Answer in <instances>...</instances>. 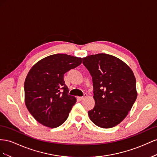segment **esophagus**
I'll return each mask as SVG.
<instances>
[{
  "label": "esophagus",
  "instance_id": "1",
  "mask_svg": "<svg viewBox=\"0 0 157 157\" xmlns=\"http://www.w3.org/2000/svg\"><path fill=\"white\" fill-rule=\"evenodd\" d=\"M87 94H86V93H85L83 97H78V99L79 101H82V100H83V99H84L85 98L87 97Z\"/></svg>",
  "mask_w": 157,
  "mask_h": 157
}]
</instances>
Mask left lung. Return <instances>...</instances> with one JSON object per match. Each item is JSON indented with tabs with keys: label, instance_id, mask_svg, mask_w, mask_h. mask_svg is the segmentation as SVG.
Here are the masks:
<instances>
[{
	"label": "left lung",
	"instance_id": "8db88e82",
	"mask_svg": "<svg viewBox=\"0 0 157 157\" xmlns=\"http://www.w3.org/2000/svg\"><path fill=\"white\" fill-rule=\"evenodd\" d=\"M92 77L94 108L88 111L92 122L110 128L126 117L137 98L136 80L132 70L118 58L106 54L82 59Z\"/></svg>",
	"mask_w": 157,
	"mask_h": 157
}]
</instances>
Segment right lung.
I'll use <instances>...</instances> for the list:
<instances>
[{"label": "right lung", "mask_w": 157, "mask_h": 157, "mask_svg": "<svg viewBox=\"0 0 157 157\" xmlns=\"http://www.w3.org/2000/svg\"><path fill=\"white\" fill-rule=\"evenodd\" d=\"M82 62L81 58L56 54L44 58L29 70L24 83L25 102L40 124L55 128L68 118L76 99L68 95L64 75Z\"/></svg>", "instance_id": "1"}]
</instances>
